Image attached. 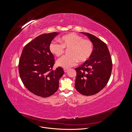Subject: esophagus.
I'll list each match as a JSON object with an SVG mask.
<instances>
[{
  "mask_svg": "<svg viewBox=\"0 0 132 132\" xmlns=\"http://www.w3.org/2000/svg\"><path fill=\"white\" fill-rule=\"evenodd\" d=\"M68 71V69H64V71L65 73H66Z\"/></svg>",
  "mask_w": 132,
  "mask_h": 132,
  "instance_id": "34e87169",
  "label": "esophagus"
}]
</instances>
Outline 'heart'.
<instances>
[{
	"mask_svg": "<svg viewBox=\"0 0 132 132\" xmlns=\"http://www.w3.org/2000/svg\"><path fill=\"white\" fill-rule=\"evenodd\" d=\"M61 44L52 41L50 44V50L57 57L62 55L65 48L69 49V55H65L59 59L57 65L65 69L75 66L78 61L85 62L90 58L94 51L93 44L89 39H84L75 33H70L59 39Z\"/></svg>",
	"mask_w": 132,
	"mask_h": 132,
	"instance_id": "obj_1",
	"label": "heart"
}]
</instances>
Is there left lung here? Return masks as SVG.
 I'll use <instances>...</instances> for the list:
<instances>
[{
	"mask_svg": "<svg viewBox=\"0 0 132 132\" xmlns=\"http://www.w3.org/2000/svg\"><path fill=\"white\" fill-rule=\"evenodd\" d=\"M81 33L92 41L94 51L88 61L76 68L75 87L81 94L89 96L98 93L106 86L111 74L112 63L105 43L92 34Z\"/></svg>",
	"mask_w": 132,
	"mask_h": 132,
	"instance_id": "1",
	"label": "left lung"
}]
</instances>
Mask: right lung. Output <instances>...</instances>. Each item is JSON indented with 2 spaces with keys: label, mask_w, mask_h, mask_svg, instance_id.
Wrapping results in <instances>:
<instances>
[{
  "label": "right lung",
  "mask_w": 132,
  "mask_h": 132,
  "mask_svg": "<svg viewBox=\"0 0 132 132\" xmlns=\"http://www.w3.org/2000/svg\"><path fill=\"white\" fill-rule=\"evenodd\" d=\"M59 32L39 35L24 46L19 60V74L24 85L36 95L46 97L56 92L64 74L61 67L53 70L54 57L50 44Z\"/></svg>",
  "instance_id": "obj_1"
}]
</instances>
